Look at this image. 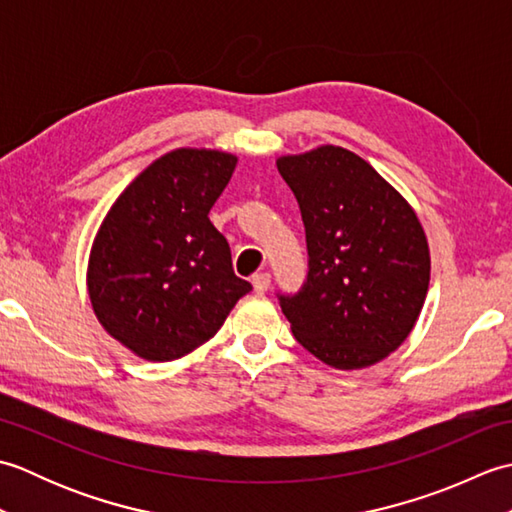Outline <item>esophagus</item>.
Returning <instances> with one entry per match:
<instances>
[{
    "instance_id": "obj_1",
    "label": "esophagus",
    "mask_w": 512,
    "mask_h": 512,
    "mask_svg": "<svg viewBox=\"0 0 512 512\" xmlns=\"http://www.w3.org/2000/svg\"><path fill=\"white\" fill-rule=\"evenodd\" d=\"M268 286H270V275L268 273H257L253 277V290L257 292V295H264Z\"/></svg>"
}]
</instances>
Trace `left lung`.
<instances>
[{
    "label": "left lung",
    "instance_id": "1",
    "mask_svg": "<svg viewBox=\"0 0 512 512\" xmlns=\"http://www.w3.org/2000/svg\"><path fill=\"white\" fill-rule=\"evenodd\" d=\"M306 226L310 270L279 297L295 339L325 365L363 369L398 350L429 290L416 211L354 151L321 145L277 158Z\"/></svg>",
    "mask_w": 512,
    "mask_h": 512
}]
</instances>
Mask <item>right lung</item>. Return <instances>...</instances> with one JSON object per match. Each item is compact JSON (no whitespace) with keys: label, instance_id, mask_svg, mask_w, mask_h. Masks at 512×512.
Listing matches in <instances>:
<instances>
[{"label":"right lung","instance_id":"obj_1","mask_svg":"<svg viewBox=\"0 0 512 512\" xmlns=\"http://www.w3.org/2000/svg\"><path fill=\"white\" fill-rule=\"evenodd\" d=\"M237 156L180 147L140 171L96 233L88 295L105 332L151 363L187 356L253 288L209 211Z\"/></svg>","mask_w":512,"mask_h":512}]
</instances>
